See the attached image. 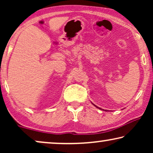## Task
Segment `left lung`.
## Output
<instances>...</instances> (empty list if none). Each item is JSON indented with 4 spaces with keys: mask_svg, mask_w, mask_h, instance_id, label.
<instances>
[{
    "mask_svg": "<svg viewBox=\"0 0 153 153\" xmlns=\"http://www.w3.org/2000/svg\"><path fill=\"white\" fill-rule=\"evenodd\" d=\"M93 105H94V106H95V104H93ZM96 106V107H97V108H100V109H101V110H104V109H102V108H99V107H98V106Z\"/></svg>",
    "mask_w": 153,
    "mask_h": 153,
    "instance_id": "obj_1",
    "label": "left lung"
}]
</instances>
